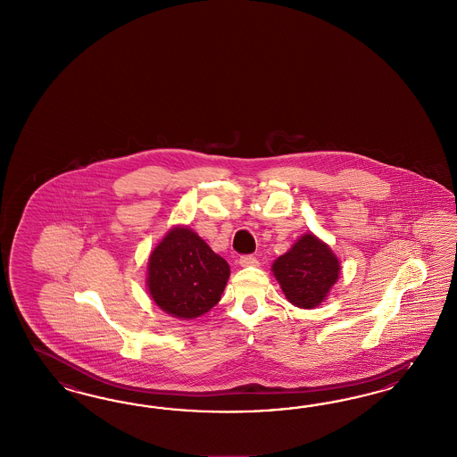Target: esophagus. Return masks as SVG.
Returning a JSON list of instances; mask_svg holds the SVG:
<instances>
[{
    "label": "esophagus",
    "instance_id": "obj_1",
    "mask_svg": "<svg viewBox=\"0 0 457 457\" xmlns=\"http://www.w3.org/2000/svg\"><path fill=\"white\" fill-rule=\"evenodd\" d=\"M239 264H241V266H256V264H258V258L253 256V254H243V256L239 258Z\"/></svg>",
    "mask_w": 457,
    "mask_h": 457
}]
</instances>
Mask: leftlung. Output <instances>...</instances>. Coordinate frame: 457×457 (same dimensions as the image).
<instances>
[{"instance_id":"1","label":"left lung","mask_w":457,"mask_h":457,"mask_svg":"<svg viewBox=\"0 0 457 457\" xmlns=\"http://www.w3.org/2000/svg\"><path fill=\"white\" fill-rule=\"evenodd\" d=\"M273 273L290 303L315 308L337 281L340 263L317 236L304 235L273 263Z\"/></svg>"}]
</instances>
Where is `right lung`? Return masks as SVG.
Instances as JSON below:
<instances>
[{"instance_id": "add662e5", "label": "right lung", "mask_w": 457, "mask_h": 457, "mask_svg": "<svg viewBox=\"0 0 457 457\" xmlns=\"http://www.w3.org/2000/svg\"><path fill=\"white\" fill-rule=\"evenodd\" d=\"M149 293L176 319H195L221 300L229 264L189 228H174L149 258Z\"/></svg>"}]
</instances>
